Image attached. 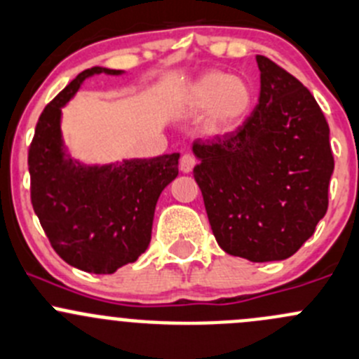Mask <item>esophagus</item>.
Listing matches in <instances>:
<instances>
[{
	"mask_svg": "<svg viewBox=\"0 0 359 359\" xmlns=\"http://www.w3.org/2000/svg\"><path fill=\"white\" fill-rule=\"evenodd\" d=\"M195 165V158L190 154H183L180 158V169L183 172H190Z\"/></svg>",
	"mask_w": 359,
	"mask_h": 359,
	"instance_id": "esophagus-1",
	"label": "esophagus"
}]
</instances>
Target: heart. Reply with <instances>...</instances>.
<instances>
[{"mask_svg":"<svg viewBox=\"0 0 359 359\" xmlns=\"http://www.w3.org/2000/svg\"><path fill=\"white\" fill-rule=\"evenodd\" d=\"M253 102L250 83L239 76L211 71L198 78L190 88L194 111H208L205 127L209 133L222 134L243 122Z\"/></svg>","mask_w":359,"mask_h":359,"instance_id":"heart-1","label":"heart"}]
</instances>
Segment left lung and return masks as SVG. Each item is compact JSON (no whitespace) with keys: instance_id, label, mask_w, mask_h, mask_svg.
Segmentation results:
<instances>
[{"instance_id":"8db88e82","label":"left lung","mask_w":359,"mask_h":359,"mask_svg":"<svg viewBox=\"0 0 359 359\" xmlns=\"http://www.w3.org/2000/svg\"><path fill=\"white\" fill-rule=\"evenodd\" d=\"M260 97L232 133L194 143V178L223 251L250 262L290 258L328 209L330 127L314 95L257 55Z\"/></svg>"}]
</instances>
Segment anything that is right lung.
Masks as SVG:
<instances>
[{
    "mask_svg": "<svg viewBox=\"0 0 359 359\" xmlns=\"http://www.w3.org/2000/svg\"><path fill=\"white\" fill-rule=\"evenodd\" d=\"M99 73L122 71L90 67L59 92L38 118L27 165L31 204L55 253L80 271L113 274L147 251L155 205L162 190L178 176L180 154L101 168L67 157L60 108L85 78Z\"/></svg>",
    "mask_w": 359,
    "mask_h": 359,
    "instance_id": "add662e5",
    "label": "right lung"
}]
</instances>
